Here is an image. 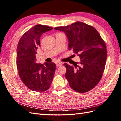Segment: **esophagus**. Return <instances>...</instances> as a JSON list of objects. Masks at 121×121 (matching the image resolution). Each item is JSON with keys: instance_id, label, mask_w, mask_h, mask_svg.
<instances>
[{"instance_id": "esophagus-1", "label": "esophagus", "mask_w": 121, "mask_h": 121, "mask_svg": "<svg viewBox=\"0 0 121 121\" xmlns=\"http://www.w3.org/2000/svg\"><path fill=\"white\" fill-rule=\"evenodd\" d=\"M62 65V63H61V62H56V66H60Z\"/></svg>"}]
</instances>
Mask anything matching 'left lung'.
<instances>
[{
    "label": "left lung",
    "instance_id": "left-lung-1",
    "mask_svg": "<svg viewBox=\"0 0 121 121\" xmlns=\"http://www.w3.org/2000/svg\"><path fill=\"white\" fill-rule=\"evenodd\" d=\"M55 29L65 33L69 49H73L81 59L74 66L63 65L70 87L79 93L90 91L98 84L104 70L107 57L104 41L95 27L82 22Z\"/></svg>",
    "mask_w": 121,
    "mask_h": 121
}]
</instances>
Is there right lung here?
Returning <instances> with one entry per match:
<instances>
[{
	"instance_id": "obj_1",
	"label": "right lung",
	"mask_w": 121,
	"mask_h": 121,
	"mask_svg": "<svg viewBox=\"0 0 121 121\" xmlns=\"http://www.w3.org/2000/svg\"><path fill=\"white\" fill-rule=\"evenodd\" d=\"M53 28L37 24L22 36L17 50V67L20 78L30 89L45 91L49 88L56 69L53 62L36 63V54L40 47V37Z\"/></svg>"
}]
</instances>
